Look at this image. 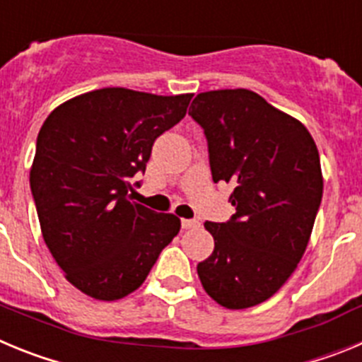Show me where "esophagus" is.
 Listing matches in <instances>:
<instances>
[{
	"mask_svg": "<svg viewBox=\"0 0 362 362\" xmlns=\"http://www.w3.org/2000/svg\"><path fill=\"white\" fill-rule=\"evenodd\" d=\"M181 226H183V230L197 228V226H199V221H197V219H183V221H181Z\"/></svg>",
	"mask_w": 362,
	"mask_h": 362,
	"instance_id": "1",
	"label": "esophagus"
}]
</instances>
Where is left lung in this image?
I'll return each instance as SVG.
<instances>
[{
    "mask_svg": "<svg viewBox=\"0 0 362 362\" xmlns=\"http://www.w3.org/2000/svg\"><path fill=\"white\" fill-rule=\"evenodd\" d=\"M188 110L209 141L214 183L233 185L228 223H204V292L230 310L270 299L299 264L322 197L317 146L296 117L246 88L201 92Z\"/></svg>",
    "mask_w": 362,
    "mask_h": 362,
    "instance_id": "8db88e82",
    "label": "left lung"
}]
</instances>
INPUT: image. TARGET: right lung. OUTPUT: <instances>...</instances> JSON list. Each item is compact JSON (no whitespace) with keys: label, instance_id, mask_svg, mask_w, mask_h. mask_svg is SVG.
Wrapping results in <instances>:
<instances>
[{"label":"right lung","instance_id":"obj_1","mask_svg":"<svg viewBox=\"0 0 362 362\" xmlns=\"http://www.w3.org/2000/svg\"><path fill=\"white\" fill-rule=\"evenodd\" d=\"M194 94L156 95L121 86L69 99L37 134L30 168L45 245L79 292L117 300L145 283L181 228L174 214L132 201L153 141L183 119Z\"/></svg>","mask_w":362,"mask_h":362}]
</instances>
